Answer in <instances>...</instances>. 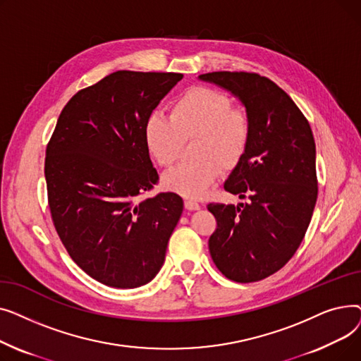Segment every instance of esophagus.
Here are the masks:
<instances>
[{
	"instance_id": "1",
	"label": "esophagus",
	"mask_w": 361,
	"mask_h": 361,
	"mask_svg": "<svg viewBox=\"0 0 361 361\" xmlns=\"http://www.w3.org/2000/svg\"><path fill=\"white\" fill-rule=\"evenodd\" d=\"M184 206H185L187 211H197L199 207H200V204L197 202H195V200H185Z\"/></svg>"
}]
</instances>
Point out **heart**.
<instances>
[{
    "mask_svg": "<svg viewBox=\"0 0 361 361\" xmlns=\"http://www.w3.org/2000/svg\"><path fill=\"white\" fill-rule=\"evenodd\" d=\"M225 93L196 86L185 90L171 106V116L152 114L145 126V140L161 166H171L184 142L195 139V161L171 169L162 178L164 187L184 197H202L222 171L234 169L252 139V123L244 109L233 108Z\"/></svg>",
    "mask_w": 361,
    "mask_h": 361,
    "instance_id": "1",
    "label": "heart"
}]
</instances>
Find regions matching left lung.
I'll list each match as a JSON object with an SVG mask.
<instances>
[{"mask_svg": "<svg viewBox=\"0 0 361 361\" xmlns=\"http://www.w3.org/2000/svg\"><path fill=\"white\" fill-rule=\"evenodd\" d=\"M199 79L231 92L245 106L252 139L224 188L247 203H209L216 230L209 252L231 281L256 282L279 271L297 252L317 199L316 145L309 121L268 78L214 71Z\"/></svg>", "mask_w": 361, "mask_h": 361, "instance_id": "obj_1", "label": "left lung"}]
</instances>
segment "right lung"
<instances>
[{
	"label": "right lung",
	"instance_id": "obj_1",
	"mask_svg": "<svg viewBox=\"0 0 361 361\" xmlns=\"http://www.w3.org/2000/svg\"><path fill=\"white\" fill-rule=\"evenodd\" d=\"M183 74L120 70L67 102L47 146L45 180L56 233L89 276L112 288L154 279L183 214L159 193L145 140L147 118Z\"/></svg>",
	"mask_w": 361,
	"mask_h": 361
}]
</instances>
